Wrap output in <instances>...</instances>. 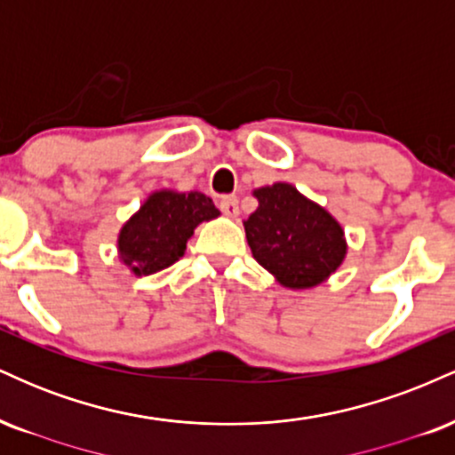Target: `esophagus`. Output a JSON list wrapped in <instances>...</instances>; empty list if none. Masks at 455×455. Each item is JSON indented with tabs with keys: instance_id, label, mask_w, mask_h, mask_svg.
Wrapping results in <instances>:
<instances>
[{
	"instance_id": "esophagus-1",
	"label": "esophagus",
	"mask_w": 455,
	"mask_h": 455,
	"mask_svg": "<svg viewBox=\"0 0 455 455\" xmlns=\"http://www.w3.org/2000/svg\"><path fill=\"white\" fill-rule=\"evenodd\" d=\"M220 210H222L224 216L237 218L239 216V201H237V196H222Z\"/></svg>"
}]
</instances>
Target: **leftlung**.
Here are the masks:
<instances>
[{
	"label": "left lung",
	"mask_w": 455,
	"mask_h": 455,
	"mask_svg": "<svg viewBox=\"0 0 455 455\" xmlns=\"http://www.w3.org/2000/svg\"><path fill=\"white\" fill-rule=\"evenodd\" d=\"M257 212L243 220L252 257L284 289H315L347 259L342 224L289 181L252 190Z\"/></svg>",
	"instance_id": "left-lung-1"
}]
</instances>
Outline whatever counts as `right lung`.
I'll use <instances>...</instances> for the list:
<instances>
[{
  "label": "right lung",
  "instance_id": "right-lung-1",
  "mask_svg": "<svg viewBox=\"0 0 455 455\" xmlns=\"http://www.w3.org/2000/svg\"><path fill=\"white\" fill-rule=\"evenodd\" d=\"M218 216L220 212L203 192H180L173 188L154 190L119 228V260L137 278L156 274L184 257L188 239L198 224Z\"/></svg>",
  "mask_w": 455,
  "mask_h": 455
}]
</instances>
